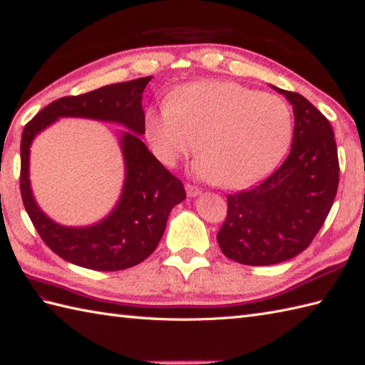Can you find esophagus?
<instances>
[{"mask_svg": "<svg viewBox=\"0 0 365 365\" xmlns=\"http://www.w3.org/2000/svg\"><path fill=\"white\" fill-rule=\"evenodd\" d=\"M185 190H187V195H188V197H196V196H199L200 192V188H197V187H195V185H191V183H187V187H185Z\"/></svg>", "mask_w": 365, "mask_h": 365, "instance_id": "34e87169", "label": "esophagus"}]
</instances>
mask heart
Masks as SVG:
<instances>
[{
	"mask_svg": "<svg viewBox=\"0 0 365 365\" xmlns=\"http://www.w3.org/2000/svg\"><path fill=\"white\" fill-rule=\"evenodd\" d=\"M292 127L281 97L232 81L192 83L145 118V136L163 165L174 166L199 145L195 173L230 190L250 187L279 165Z\"/></svg>",
	"mask_w": 365,
	"mask_h": 365,
	"instance_id": "obj_1",
	"label": "heart"
}]
</instances>
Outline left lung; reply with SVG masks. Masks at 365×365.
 Returning a JSON list of instances; mask_svg holds the SVG:
<instances>
[{"label": "left lung", "mask_w": 365, "mask_h": 365, "mask_svg": "<svg viewBox=\"0 0 365 365\" xmlns=\"http://www.w3.org/2000/svg\"><path fill=\"white\" fill-rule=\"evenodd\" d=\"M293 106L289 157L257 187L227 196L216 235L222 254L265 267L301 254L319 234L336 199L339 157L329 120L298 92L273 86Z\"/></svg>", "instance_id": "obj_1"}]
</instances>
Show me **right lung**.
Returning a JSON list of instances; mask_svg holds the SVG:
<instances>
[{
  "instance_id": "right-lung-1",
  "label": "right lung",
  "mask_w": 365,
  "mask_h": 365,
  "mask_svg": "<svg viewBox=\"0 0 365 365\" xmlns=\"http://www.w3.org/2000/svg\"><path fill=\"white\" fill-rule=\"evenodd\" d=\"M152 76L108 84L80 96L58 98L31 119L20 144V192L37 234L61 259L96 271L127 269L157 250L173 207L187 197L183 183L153 157L138 135L145 133L143 92ZM64 115L123 123L134 131L121 137L126 183L110 217L91 228H64L36 207L29 187V147L34 136Z\"/></svg>"
}]
</instances>
